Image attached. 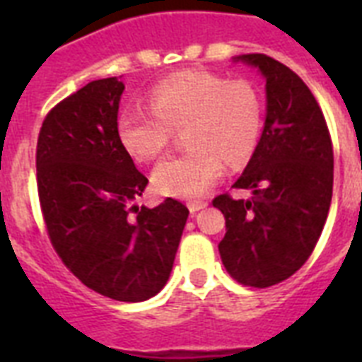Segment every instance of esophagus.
<instances>
[{
  "label": "esophagus",
  "mask_w": 362,
  "mask_h": 362,
  "mask_svg": "<svg viewBox=\"0 0 362 362\" xmlns=\"http://www.w3.org/2000/svg\"><path fill=\"white\" fill-rule=\"evenodd\" d=\"M206 201H203V199H193V201H189V203H187V209L192 210V212H199V210L201 209H204V206H206Z\"/></svg>",
  "instance_id": "34e87169"
}]
</instances>
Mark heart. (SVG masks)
Wrapping results in <instances>:
<instances>
[{
  "mask_svg": "<svg viewBox=\"0 0 362 362\" xmlns=\"http://www.w3.org/2000/svg\"><path fill=\"white\" fill-rule=\"evenodd\" d=\"M189 146L153 169V187L165 195L199 197L214 186L221 161L238 167L252 158L263 129V99L250 81L189 71L152 88L146 107H125L118 116V139L139 161L167 150L173 131Z\"/></svg>",
  "mask_w": 362,
  "mask_h": 362,
  "instance_id": "obj_1",
  "label": "heart"
}]
</instances>
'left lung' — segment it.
<instances>
[{"label": "left lung", "mask_w": 362, "mask_h": 362, "mask_svg": "<svg viewBox=\"0 0 362 362\" xmlns=\"http://www.w3.org/2000/svg\"><path fill=\"white\" fill-rule=\"evenodd\" d=\"M267 81V118L250 163L235 182L252 199L218 195L226 216L220 242L227 272L242 286L287 280L312 255L332 199V142L325 116L303 78L264 54L235 58Z\"/></svg>", "instance_id": "left-lung-1"}]
</instances>
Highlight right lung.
<instances>
[{"label":"right lung","instance_id":"add662e5","mask_svg":"<svg viewBox=\"0 0 362 362\" xmlns=\"http://www.w3.org/2000/svg\"><path fill=\"white\" fill-rule=\"evenodd\" d=\"M124 82L93 81L47 115L37 141V192L64 264L99 295L141 303L167 284L189 210L176 199L131 206L148 178L118 139Z\"/></svg>","mask_w":362,"mask_h":362}]
</instances>
